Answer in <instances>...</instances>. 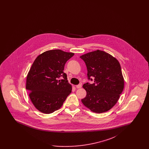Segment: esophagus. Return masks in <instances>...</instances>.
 <instances>
[{
  "mask_svg": "<svg viewBox=\"0 0 149 149\" xmlns=\"http://www.w3.org/2000/svg\"><path fill=\"white\" fill-rule=\"evenodd\" d=\"M76 87H77V89H79V88H81L82 87V85H81V84H79V85H77Z\"/></svg>",
  "mask_w": 149,
  "mask_h": 149,
  "instance_id": "34e87169",
  "label": "esophagus"
}]
</instances>
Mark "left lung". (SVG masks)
I'll list each match as a JSON object with an SVG mask.
<instances>
[{"label": "left lung", "mask_w": 149, "mask_h": 149, "mask_svg": "<svg viewBox=\"0 0 149 149\" xmlns=\"http://www.w3.org/2000/svg\"><path fill=\"white\" fill-rule=\"evenodd\" d=\"M80 57L86 64L88 79L94 78V83L83 85L86 95L81 102L93 112H106L117 103L124 88L120 63L111 55L99 50Z\"/></svg>", "instance_id": "left-lung-1"}]
</instances>
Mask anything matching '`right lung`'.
<instances>
[{
	"label": "right lung",
	"mask_w": 149,
	"mask_h": 149,
	"mask_svg": "<svg viewBox=\"0 0 149 149\" xmlns=\"http://www.w3.org/2000/svg\"><path fill=\"white\" fill-rule=\"evenodd\" d=\"M74 55L61 50H49L36 57L26 79V89L36 108L50 114L60 109L71 93L72 86L64 72L66 61ZM63 77L64 79H58Z\"/></svg>",
	"instance_id": "obj_1"
}]
</instances>
